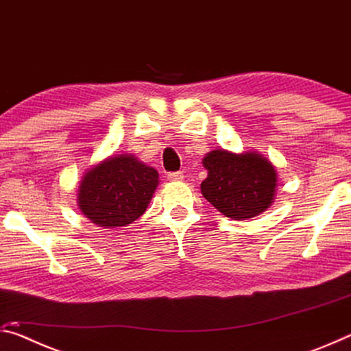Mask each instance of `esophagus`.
<instances>
[{
	"instance_id": "34e87169",
	"label": "esophagus",
	"mask_w": 351,
	"mask_h": 351,
	"mask_svg": "<svg viewBox=\"0 0 351 351\" xmlns=\"http://www.w3.org/2000/svg\"><path fill=\"white\" fill-rule=\"evenodd\" d=\"M169 181H173V182H180L184 180V173L182 171H173V173H169Z\"/></svg>"
}]
</instances>
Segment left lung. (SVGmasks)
Segmentation results:
<instances>
[{
    "label": "left lung",
    "instance_id": "obj_1",
    "mask_svg": "<svg viewBox=\"0 0 351 351\" xmlns=\"http://www.w3.org/2000/svg\"><path fill=\"white\" fill-rule=\"evenodd\" d=\"M203 165L207 178L201 182V193L224 217L243 221L274 203L277 171L258 152L215 148L203 158Z\"/></svg>",
    "mask_w": 351,
    "mask_h": 351
}]
</instances>
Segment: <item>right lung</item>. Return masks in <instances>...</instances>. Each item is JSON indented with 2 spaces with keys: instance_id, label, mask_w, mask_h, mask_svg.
Instances as JSON below:
<instances>
[{
  "instance_id": "obj_1",
  "label": "right lung",
  "mask_w": 351,
  "mask_h": 351,
  "mask_svg": "<svg viewBox=\"0 0 351 351\" xmlns=\"http://www.w3.org/2000/svg\"><path fill=\"white\" fill-rule=\"evenodd\" d=\"M158 184L156 169L134 154H111L82 176L77 204L99 228H123L144 215Z\"/></svg>"
}]
</instances>
